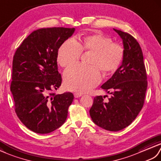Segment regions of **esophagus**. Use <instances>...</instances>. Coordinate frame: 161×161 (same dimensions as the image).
I'll return each instance as SVG.
<instances>
[{
	"mask_svg": "<svg viewBox=\"0 0 161 161\" xmlns=\"http://www.w3.org/2000/svg\"><path fill=\"white\" fill-rule=\"evenodd\" d=\"M74 97L75 98H78V97H80V96L83 95L81 94V93H78V92H76V93H74Z\"/></svg>",
	"mask_w": 161,
	"mask_h": 161,
	"instance_id": "esophagus-1",
	"label": "esophagus"
}]
</instances>
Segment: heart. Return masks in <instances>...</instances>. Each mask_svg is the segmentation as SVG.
Segmentation results:
<instances>
[{
  "mask_svg": "<svg viewBox=\"0 0 161 161\" xmlns=\"http://www.w3.org/2000/svg\"><path fill=\"white\" fill-rule=\"evenodd\" d=\"M92 52V65H76L64 73V83L71 91L85 92L96 86L101 80V69L103 72L116 71L122 62L123 47L101 34L85 36L78 39L67 40L58 49L57 60L60 66L68 67L78 62L82 52Z\"/></svg>",
  "mask_w": 161,
  "mask_h": 161,
  "instance_id": "obj_1",
  "label": "heart"
}]
</instances>
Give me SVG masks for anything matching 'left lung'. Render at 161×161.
Here are the masks:
<instances>
[{"instance_id":"1","label":"left lung","mask_w":161,"mask_h":161,"mask_svg":"<svg viewBox=\"0 0 161 161\" xmlns=\"http://www.w3.org/2000/svg\"><path fill=\"white\" fill-rule=\"evenodd\" d=\"M123 41L122 64L101 88L111 97L107 102L96 96L90 114L96 125L118 131L133 122L144 104L147 88V74L140 45L129 34L114 29Z\"/></svg>"}]
</instances>
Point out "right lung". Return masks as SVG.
Here are the masks:
<instances>
[{"mask_svg":"<svg viewBox=\"0 0 161 161\" xmlns=\"http://www.w3.org/2000/svg\"><path fill=\"white\" fill-rule=\"evenodd\" d=\"M74 31L65 27L36 30L14 53L10 90L15 111L21 122L36 133H50L67 119L73 94L51 92L62 83L57 65L58 49Z\"/></svg>","mask_w":161,"mask_h":161,"instance_id":"obj_1","label":"right lung"}]
</instances>
